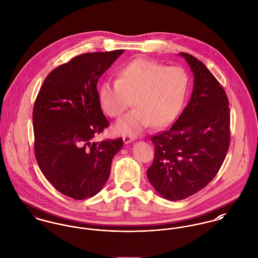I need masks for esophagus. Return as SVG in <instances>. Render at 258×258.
Masks as SVG:
<instances>
[{
	"label": "esophagus",
	"instance_id": "esophagus-1",
	"mask_svg": "<svg viewBox=\"0 0 258 258\" xmlns=\"http://www.w3.org/2000/svg\"><path fill=\"white\" fill-rule=\"evenodd\" d=\"M122 139H123V142L125 143V144H127V143H130V142H132V141H134L135 139H136V137H133V136H124L123 138H122Z\"/></svg>",
	"mask_w": 258,
	"mask_h": 258
}]
</instances>
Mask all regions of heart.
I'll return each instance as SVG.
<instances>
[{
  "label": "heart",
  "mask_w": 258,
  "mask_h": 258,
  "mask_svg": "<svg viewBox=\"0 0 258 258\" xmlns=\"http://www.w3.org/2000/svg\"><path fill=\"white\" fill-rule=\"evenodd\" d=\"M188 84V75L182 68L133 59L121 68L119 80L102 84L100 104L108 116L119 118L134 100L136 109L119 119L114 131L119 135H136L151 124L164 127L177 119Z\"/></svg>",
  "instance_id": "obj_1"
}]
</instances>
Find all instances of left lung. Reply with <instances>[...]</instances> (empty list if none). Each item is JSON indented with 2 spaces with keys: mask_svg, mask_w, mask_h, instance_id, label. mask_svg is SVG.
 Wrapping results in <instances>:
<instances>
[{
  "mask_svg": "<svg viewBox=\"0 0 258 258\" xmlns=\"http://www.w3.org/2000/svg\"><path fill=\"white\" fill-rule=\"evenodd\" d=\"M195 76L188 104L175 123L151 138L155 155L147 178L168 200L186 199L217 175L230 146L229 100L203 62L179 53Z\"/></svg>",
  "mask_w": 258,
  "mask_h": 258,
  "instance_id": "obj_1",
  "label": "left lung"
}]
</instances>
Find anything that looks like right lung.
<instances>
[{
    "instance_id": "add662e5",
    "label": "right lung",
    "mask_w": 258,
    "mask_h": 258,
    "mask_svg": "<svg viewBox=\"0 0 258 258\" xmlns=\"http://www.w3.org/2000/svg\"><path fill=\"white\" fill-rule=\"evenodd\" d=\"M123 50L86 53L54 69L44 80L33 108L34 152L52 185L74 199L94 197L111 172L122 139H93L109 126L97 82Z\"/></svg>"
}]
</instances>
